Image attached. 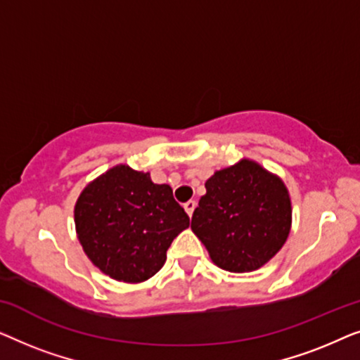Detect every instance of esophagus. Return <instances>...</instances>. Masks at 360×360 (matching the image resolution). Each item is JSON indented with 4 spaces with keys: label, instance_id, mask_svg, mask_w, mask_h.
Returning <instances> with one entry per match:
<instances>
[{
    "label": "esophagus",
    "instance_id": "1",
    "mask_svg": "<svg viewBox=\"0 0 360 360\" xmlns=\"http://www.w3.org/2000/svg\"><path fill=\"white\" fill-rule=\"evenodd\" d=\"M184 208H185V211H186V213H188V216H191V214H193V211H195V208H196V201H193V200L186 201V203L184 205Z\"/></svg>",
    "mask_w": 360,
    "mask_h": 360
}]
</instances>
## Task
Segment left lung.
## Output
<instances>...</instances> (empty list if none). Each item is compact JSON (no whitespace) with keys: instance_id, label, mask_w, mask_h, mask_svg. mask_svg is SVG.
Wrapping results in <instances>:
<instances>
[{"instance_id":"1","label":"left lung","mask_w":360,"mask_h":360,"mask_svg":"<svg viewBox=\"0 0 360 360\" xmlns=\"http://www.w3.org/2000/svg\"><path fill=\"white\" fill-rule=\"evenodd\" d=\"M193 211L191 231L223 270L254 272L269 262L292 228L283 180L250 159L216 170Z\"/></svg>"}]
</instances>
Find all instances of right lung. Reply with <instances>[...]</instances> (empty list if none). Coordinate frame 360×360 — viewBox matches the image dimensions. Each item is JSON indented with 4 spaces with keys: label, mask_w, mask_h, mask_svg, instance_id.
<instances>
[{
    "label": "right lung",
    "mask_w": 360,
    "mask_h": 360,
    "mask_svg": "<svg viewBox=\"0 0 360 360\" xmlns=\"http://www.w3.org/2000/svg\"><path fill=\"white\" fill-rule=\"evenodd\" d=\"M75 229L93 265L111 278L141 283L164 267L167 249L190 226L170 185L120 164L90 181L75 203Z\"/></svg>",
    "instance_id": "1"
}]
</instances>
